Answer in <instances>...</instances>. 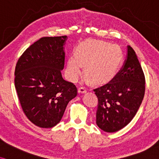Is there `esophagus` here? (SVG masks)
<instances>
[{"mask_svg": "<svg viewBox=\"0 0 159 159\" xmlns=\"http://www.w3.org/2000/svg\"><path fill=\"white\" fill-rule=\"evenodd\" d=\"M86 92H87V89H86L84 87H80L79 89H78V93H85Z\"/></svg>", "mask_w": 159, "mask_h": 159, "instance_id": "1", "label": "esophagus"}]
</instances>
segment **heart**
<instances>
[{
    "mask_svg": "<svg viewBox=\"0 0 159 159\" xmlns=\"http://www.w3.org/2000/svg\"><path fill=\"white\" fill-rule=\"evenodd\" d=\"M123 61L119 46L98 40H87L78 47L75 55H70L66 64L70 80L75 82L83 72L95 84H104L114 78Z\"/></svg>",
    "mask_w": 159,
    "mask_h": 159,
    "instance_id": "1",
    "label": "heart"
}]
</instances>
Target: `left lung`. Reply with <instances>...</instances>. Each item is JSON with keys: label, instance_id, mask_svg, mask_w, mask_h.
Instances as JSON below:
<instances>
[{"label": "left lung", "instance_id": "left-lung-1", "mask_svg": "<svg viewBox=\"0 0 159 159\" xmlns=\"http://www.w3.org/2000/svg\"><path fill=\"white\" fill-rule=\"evenodd\" d=\"M94 92L98 101L96 124L102 130L117 132L134 118L144 96L145 77L130 46L127 47V57L121 70Z\"/></svg>", "mask_w": 159, "mask_h": 159}]
</instances>
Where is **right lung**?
I'll list each match as a JSON object with an SVG mask.
<instances>
[{
	"label": "right lung",
	"mask_w": 159,
	"mask_h": 159,
	"mask_svg": "<svg viewBox=\"0 0 159 159\" xmlns=\"http://www.w3.org/2000/svg\"><path fill=\"white\" fill-rule=\"evenodd\" d=\"M66 36L43 37L28 47L17 62L15 87L20 106L30 121L39 127L58 124L77 88L64 80V45Z\"/></svg>",
	"instance_id": "add662e5"
}]
</instances>
